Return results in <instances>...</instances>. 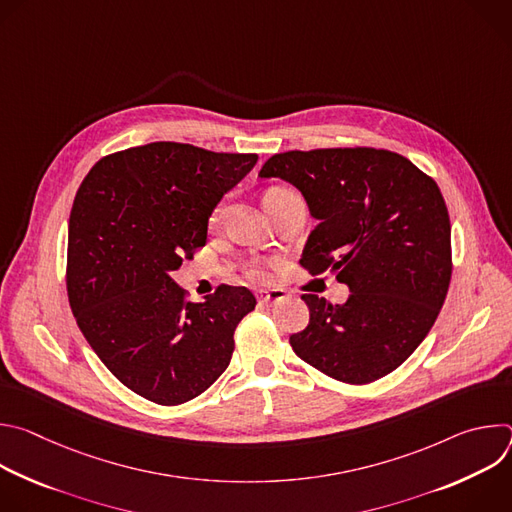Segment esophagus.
Returning <instances> with one entry per match:
<instances>
[{
  "label": "esophagus",
  "instance_id": "34e87169",
  "mask_svg": "<svg viewBox=\"0 0 512 512\" xmlns=\"http://www.w3.org/2000/svg\"><path fill=\"white\" fill-rule=\"evenodd\" d=\"M285 291L283 289H261V291H257V300L261 302V304H277V302H281V300H285Z\"/></svg>",
  "mask_w": 512,
  "mask_h": 512
}]
</instances>
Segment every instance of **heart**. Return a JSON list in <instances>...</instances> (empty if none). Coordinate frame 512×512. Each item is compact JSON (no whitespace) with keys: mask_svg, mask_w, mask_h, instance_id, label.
<instances>
[{"mask_svg":"<svg viewBox=\"0 0 512 512\" xmlns=\"http://www.w3.org/2000/svg\"><path fill=\"white\" fill-rule=\"evenodd\" d=\"M283 192H289V190H283V188H271L267 194H283ZM221 212H223V208H218V210H216V214H214V221H218V216H221ZM251 275H253V277H261V275H263V271H261L259 267H253V269H251Z\"/></svg>","mask_w":512,"mask_h":512,"instance_id":"1","label":"heart"}]
</instances>
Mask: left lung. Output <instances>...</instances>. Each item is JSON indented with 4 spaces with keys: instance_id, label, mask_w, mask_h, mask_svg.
<instances>
[{
    "instance_id": "8db88e82",
    "label": "left lung",
    "mask_w": 512,
    "mask_h": 512,
    "mask_svg": "<svg viewBox=\"0 0 512 512\" xmlns=\"http://www.w3.org/2000/svg\"><path fill=\"white\" fill-rule=\"evenodd\" d=\"M259 178L302 192L318 225L300 263L350 289L344 304L304 294L310 324L289 336L291 348L350 385L395 371L431 330L450 287L452 227L440 188L407 158L375 148L275 154Z\"/></svg>"
}]
</instances>
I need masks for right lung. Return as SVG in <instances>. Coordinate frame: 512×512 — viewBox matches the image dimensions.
I'll use <instances>...</instances> for the list:
<instances>
[{
	"label": "right lung",
	"mask_w": 512,
	"mask_h": 512,
	"mask_svg": "<svg viewBox=\"0 0 512 512\" xmlns=\"http://www.w3.org/2000/svg\"><path fill=\"white\" fill-rule=\"evenodd\" d=\"M255 164L257 154L154 141L103 158L83 180L68 218V302L133 393L180 405L227 371L255 296L218 285L192 304L172 273L206 243L210 214Z\"/></svg>",
	"instance_id": "1"
}]
</instances>
